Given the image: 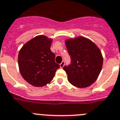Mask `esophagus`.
Masks as SVG:
<instances>
[{
    "instance_id": "obj_1",
    "label": "esophagus",
    "mask_w": 120,
    "mask_h": 120,
    "mask_svg": "<svg viewBox=\"0 0 120 120\" xmlns=\"http://www.w3.org/2000/svg\"><path fill=\"white\" fill-rule=\"evenodd\" d=\"M59 65H60V67H61V68H62V67L64 66V65H65V61H62V62H61V64H59Z\"/></svg>"
}]
</instances>
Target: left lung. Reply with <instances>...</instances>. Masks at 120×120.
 <instances>
[{
	"label": "left lung",
	"instance_id": "8db88e82",
	"mask_svg": "<svg viewBox=\"0 0 120 120\" xmlns=\"http://www.w3.org/2000/svg\"><path fill=\"white\" fill-rule=\"evenodd\" d=\"M71 64L63 69L70 84L79 88L90 86L98 78L103 66L101 51L90 40L78 37L65 41Z\"/></svg>",
	"mask_w": 120,
	"mask_h": 120
}]
</instances>
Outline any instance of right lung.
Instances as JSON below:
<instances>
[{
    "instance_id": "right-lung-1",
    "label": "right lung",
    "mask_w": 120,
    "mask_h": 120,
    "mask_svg": "<svg viewBox=\"0 0 120 120\" xmlns=\"http://www.w3.org/2000/svg\"><path fill=\"white\" fill-rule=\"evenodd\" d=\"M52 39L38 36L25 44L18 56V65L23 78L33 86L42 87L50 82L59 65L50 50Z\"/></svg>"
}]
</instances>
